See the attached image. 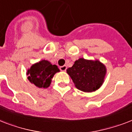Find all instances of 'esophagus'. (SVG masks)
Wrapping results in <instances>:
<instances>
[{"mask_svg":"<svg viewBox=\"0 0 132 132\" xmlns=\"http://www.w3.org/2000/svg\"><path fill=\"white\" fill-rule=\"evenodd\" d=\"M60 69L61 71H66V69H67V66H66V65H64V66H60Z\"/></svg>","mask_w":132,"mask_h":132,"instance_id":"1","label":"esophagus"}]
</instances>
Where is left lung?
<instances>
[{"instance_id":"obj_1","label":"left lung","mask_w":132,"mask_h":132,"mask_svg":"<svg viewBox=\"0 0 132 132\" xmlns=\"http://www.w3.org/2000/svg\"><path fill=\"white\" fill-rule=\"evenodd\" d=\"M106 67L98 60L92 61L80 58L75 61L67 73L78 89L85 92L97 90L103 83Z\"/></svg>"}]
</instances>
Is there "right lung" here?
Instances as JSON below:
<instances>
[{
    "instance_id": "right-lung-1",
    "label": "right lung",
    "mask_w": 132,
    "mask_h": 132,
    "mask_svg": "<svg viewBox=\"0 0 132 132\" xmlns=\"http://www.w3.org/2000/svg\"><path fill=\"white\" fill-rule=\"evenodd\" d=\"M60 70L56 65H52L47 60H42L31 66L28 70V79L39 88H47L51 79Z\"/></svg>"
}]
</instances>
